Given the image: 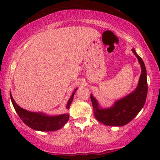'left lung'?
I'll return each instance as SVG.
<instances>
[{
	"label": "left lung",
	"instance_id": "8db88e82",
	"mask_svg": "<svg viewBox=\"0 0 160 160\" xmlns=\"http://www.w3.org/2000/svg\"><path fill=\"white\" fill-rule=\"evenodd\" d=\"M132 51L136 56L141 67V74L137 88L126 97L118 100L113 106L108 108H100L97 100L91 94L90 99L95 117L105 125L116 127L125 125L136 117L145 104L148 92L146 66L135 50L132 49Z\"/></svg>",
	"mask_w": 160,
	"mask_h": 160
}]
</instances>
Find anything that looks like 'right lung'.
Wrapping results in <instances>:
<instances>
[{
  "label": "right lung",
  "instance_id": "1",
  "mask_svg": "<svg viewBox=\"0 0 160 160\" xmlns=\"http://www.w3.org/2000/svg\"><path fill=\"white\" fill-rule=\"evenodd\" d=\"M77 89H75L72 94L71 98L68 102L66 108L68 109L71 106V103L73 100V96L75 92ZM11 100H12L13 106L19 115L22 121L28 125L29 128H32V130L38 131H56L60 130L61 128L66 124V122L69 119L68 113H64V114L58 115V116H47L40 113L30 112L25 109H23L19 107L16 102H15L12 95L10 94Z\"/></svg>",
  "mask_w": 160,
  "mask_h": 160
}]
</instances>
